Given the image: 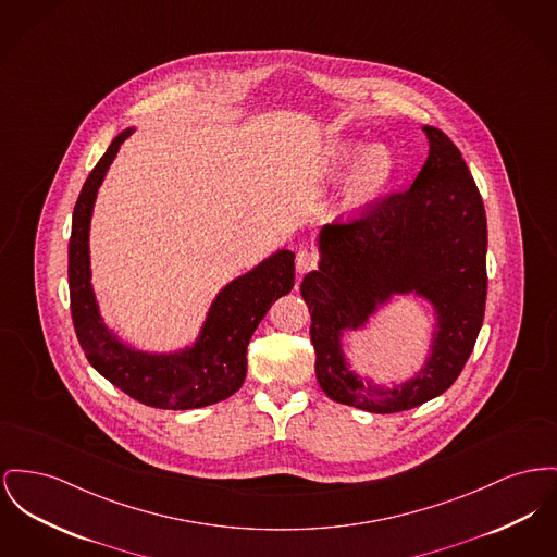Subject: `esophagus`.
I'll return each instance as SVG.
<instances>
[{
    "mask_svg": "<svg viewBox=\"0 0 557 557\" xmlns=\"http://www.w3.org/2000/svg\"><path fill=\"white\" fill-rule=\"evenodd\" d=\"M318 255L313 252V250H298V255H296V271L298 273H307V271H311V269H315L318 267Z\"/></svg>",
    "mask_w": 557,
    "mask_h": 557,
    "instance_id": "34e87169",
    "label": "esophagus"
}]
</instances>
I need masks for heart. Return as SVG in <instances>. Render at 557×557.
I'll return each mask as SVG.
<instances>
[{"mask_svg": "<svg viewBox=\"0 0 557 557\" xmlns=\"http://www.w3.org/2000/svg\"><path fill=\"white\" fill-rule=\"evenodd\" d=\"M358 151L356 143H338L332 149V162L341 164L347 162L354 153ZM393 170V156L392 151L385 145H372L363 151L360 162L356 165L351 178H349V187H347V206L349 208H361L368 201H372L374 197L379 196Z\"/></svg>", "mask_w": 557, "mask_h": 557, "instance_id": "1", "label": "heart"}]
</instances>
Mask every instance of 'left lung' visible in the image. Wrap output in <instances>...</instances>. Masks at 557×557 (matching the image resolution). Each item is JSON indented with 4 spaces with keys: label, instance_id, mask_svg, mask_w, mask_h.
Returning a JSON list of instances; mask_svg holds the SVG:
<instances>
[{
    "label": "left lung",
    "instance_id": "8db88e82",
    "mask_svg": "<svg viewBox=\"0 0 557 557\" xmlns=\"http://www.w3.org/2000/svg\"><path fill=\"white\" fill-rule=\"evenodd\" d=\"M429 158L414 183L368 201L320 235V271L305 275L318 383L330 399L368 412L417 408L446 392L469 360L486 309L484 201L457 145L425 126ZM393 292H419L438 313L432 358L395 391L363 386L346 370L337 336L360 326Z\"/></svg>",
    "mask_w": 557,
    "mask_h": 557
}]
</instances>
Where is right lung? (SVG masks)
I'll return each mask as SVG.
<instances>
[{
    "mask_svg": "<svg viewBox=\"0 0 557 557\" xmlns=\"http://www.w3.org/2000/svg\"><path fill=\"white\" fill-rule=\"evenodd\" d=\"M132 131L113 138L88 174L73 208L69 296L77 341L100 374L132 399L162 410H194L227 399L246 379V347L271 302L295 286V255L280 250L216 296L191 349L170 356L132 351L100 322L90 284L88 233L100 183Z\"/></svg>",
    "mask_w": 557,
    "mask_h": 557,
    "instance_id": "obj_1",
    "label": "right lung"
}]
</instances>
